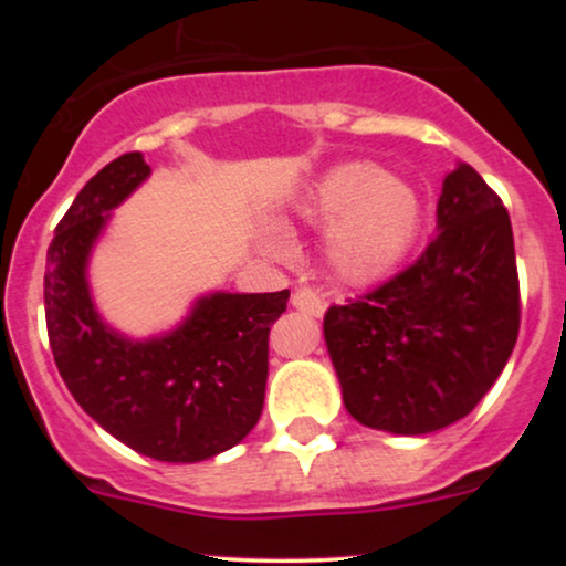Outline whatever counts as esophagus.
I'll return each instance as SVG.
<instances>
[{
	"label": "esophagus",
	"mask_w": 566,
	"mask_h": 566,
	"mask_svg": "<svg viewBox=\"0 0 566 566\" xmlns=\"http://www.w3.org/2000/svg\"><path fill=\"white\" fill-rule=\"evenodd\" d=\"M292 308H297L301 314H308V316H322L327 305H324V301L316 295L314 290L297 287L295 292H292Z\"/></svg>",
	"instance_id": "esophagus-1"
}]
</instances>
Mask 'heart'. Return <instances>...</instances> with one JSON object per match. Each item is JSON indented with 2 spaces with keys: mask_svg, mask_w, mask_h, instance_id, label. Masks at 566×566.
Returning <instances> with one entry per match:
<instances>
[{
  "mask_svg": "<svg viewBox=\"0 0 566 566\" xmlns=\"http://www.w3.org/2000/svg\"><path fill=\"white\" fill-rule=\"evenodd\" d=\"M297 216L327 229V261L343 282L369 284L388 276L412 250L423 223V205L405 178L373 161H346L327 170L297 201ZM258 247L290 258V237L276 226L258 231Z\"/></svg>",
  "mask_w": 566,
  "mask_h": 566,
  "instance_id": "1",
  "label": "heart"
}]
</instances>
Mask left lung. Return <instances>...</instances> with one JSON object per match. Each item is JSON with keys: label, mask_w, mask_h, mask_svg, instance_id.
I'll use <instances>...</instances> for the list:
<instances>
[{"label": "left lung", "mask_w": 566, "mask_h": 566, "mask_svg": "<svg viewBox=\"0 0 566 566\" xmlns=\"http://www.w3.org/2000/svg\"><path fill=\"white\" fill-rule=\"evenodd\" d=\"M518 337L509 210L458 161L441 184L423 255L361 301L324 314V343L350 418L423 437L458 423L503 373Z\"/></svg>", "instance_id": "1"}]
</instances>
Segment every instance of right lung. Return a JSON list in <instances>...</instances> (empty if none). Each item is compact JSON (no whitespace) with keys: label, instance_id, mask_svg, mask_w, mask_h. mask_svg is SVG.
Listing matches in <instances>:
<instances>
[{"label":"right lung","instance_id":"right-lung-1","mask_svg":"<svg viewBox=\"0 0 566 566\" xmlns=\"http://www.w3.org/2000/svg\"><path fill=\"white\" fill-rule=\"evenodd\" d=\"M140 151L103 167L57 223L44 265V316L57 373L84 412L129 450L199 463L231 450L263 412L269 329L290 290L207 292L178 327L129 337L101 316L90 258L112 212L148 180Z\"/></svg>","mask_w":566,"mask_h":566}]
</instances>
